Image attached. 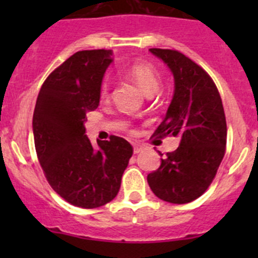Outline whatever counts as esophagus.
<instances>
[{
  "instance_id": "1",
  "label": "esophagus",
  "mask_w": 258,
  "mask_h": 258,
  "mask_svg": "<svg viewBox=\"0 0 258 258\" xmlns=\"http://www.w3.org/2000/svg\"><path fill=\"white\" fill-rule=\"evenodd\" d=\"M144 148H145V146L139 145V144H135L134 145V152L135 153H140L142 150H144Z\"/></svg>"
}]
</instances>
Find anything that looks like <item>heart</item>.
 Returning a JSON list of instances; mask_svg holds the SVG:
<instances>
[{"label": "heart", "mask_w": 258, "mask_h": 258, "mask_svg": "<svg viewBox=\"0 0 258 258\" xmlns=\"http://www.w3.org/2000/svg\"><path fill=\"white\" fill-rule=\"evenodd\" d=\"M127 75L137 82V85L145 91L147 95H152L160 87V75L152 63L146 61H137L127 66ZM100 96L102 100L108 97V85L103 82L100 88Z\"/></svg>", "instance_id": "b5f03b06"}]
</instances>
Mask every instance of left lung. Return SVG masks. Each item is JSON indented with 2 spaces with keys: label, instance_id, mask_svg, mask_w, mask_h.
<instances>
[{
  "label": "left lung",
  "instance_id": "left-lung-1",
  "mask_svg": "<svg viewBox=\"0 0 258 258\" xmlns=\"http://www.w3.org/2000/svg\"><path fill=\"white\" fill-rule=\"evenodd\" d=\"M150 52L167 64L175 80L172 101L155 136L178 137L179 146L161 158L147 182L158 199L188 204L209 188L225 156L227 126L222 100L209 74L181 52Z\"/></svg>",
  "mask_w": 258,
  "mask_h": 258
}]
</instances>
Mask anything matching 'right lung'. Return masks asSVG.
Returning <instances> with one entry per match:
<instances>
[{
    "label": "right lung",
    "instance_id": "add662e5",
    "mask_svg": "<svg viewBox=\"0 0 258 258\" xmlns=\"http://www.w3.org/2000/svg\"><path fill=\"white\" fill-rule=\"evenodd\" d=\"M111 56V49H91L69 57L43 82L33 112L36 152L48 183L82 209L112 201L134 153L122 137L97 140L95 148L86 136V114L98 107Z\"/></svg>",
    "mask_w": 258,
    "mask_h": 258
}]
</instances>
